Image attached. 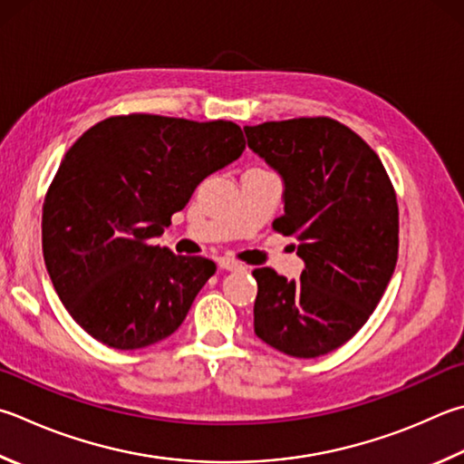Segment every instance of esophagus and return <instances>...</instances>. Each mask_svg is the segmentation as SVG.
Segmentation results:
<instances>
[{
    "instance_id": "esophagus-1",
    "label": "esophagus",
    "mask_w": 464,
    "mask_h": 464,
    "mask_svg": "<svg viewBox=\"0 0 464 464\" xmlns=\"http://www.w3.org/2000/svg\"><path fill=\"white\" fill-rule=\"evenodd\" d=\"M217 264H218V267L225 269V272H235V269H241L243 267L239 261H235L231 257H221V259L217 261Z\"/></svg>"
}]
</instances>
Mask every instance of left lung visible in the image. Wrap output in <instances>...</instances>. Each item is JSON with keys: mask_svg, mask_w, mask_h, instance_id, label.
I'll use <instances>...</instances> for the list:
<instances>
[{"mask_svg": "<svg viewBox=\"0 0 464 464\" xmlns=\"http://www.w3.org/2000/svg\"><path fill=\"white\" fill-rule=\"evenodd\" d=\"M247 146L282 179L300 280L254 272V331L284 355L314 359L347 343L382 300L398 261V200L375 151L328 117L246 125Z\"/></svg>", "mask_w": 464, "mask_h": 464, "instance_id": "left-lung-1", "label": "left lung"}]
</instances>
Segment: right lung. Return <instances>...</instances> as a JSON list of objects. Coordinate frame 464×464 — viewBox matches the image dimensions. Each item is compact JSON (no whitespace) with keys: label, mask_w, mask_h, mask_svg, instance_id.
<instances>
[{"label":"right lung","mask_w":464,"mask_h":464,"mask_svg":"<svg viewBox=\"0 0 464 464\" xmlns=\"http://www.w3.org/2000/svg\"><path fill=\"white\" fill-rule=\"evenodd\" d=\"M243 150L233 121L136 113L92 125L66 151L42 207V251L58 298L92 339L133 351L179 331L215 264L151 239Z\"/></svg>","instance_id":"right-lung-1"}]
</instances>
